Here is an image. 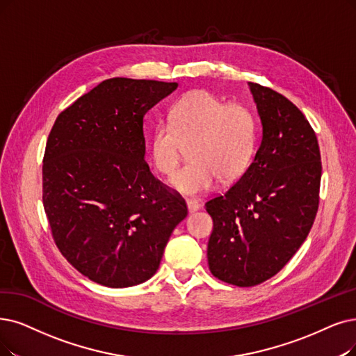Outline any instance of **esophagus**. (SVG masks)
<instances>
[{
	"instance_id": "obj_1",
	"label": "esophagus",
	"mask_w": 356,
	"mask_h": 356,
	"mask_svg": "<svg viewBox=\"0 0 356 356\" xmlns=\"http://www.w3.org/2000/svg\"><path fill=\"white\" fill-rule=\"evenodd\" d=\"M187 206H188V211L190 213H195L198 209H200V203H198L197 200H193V198L187 200Z\"/></svg>"
}]
</instances>
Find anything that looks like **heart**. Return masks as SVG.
<instances>
[{
  "label": "heart",
  "mask_w": 356,
  "mask_h": 356,
  "mask_svg": "<svg viewBox=\"0 0 356 356\" xmlns=\"http://www.w3.org/2000/svg\"><path fill=\"white\" fill-rule=\"evenodd\" d=\"M257 124L241 104H225L209 90L184 95L170 108L168 122L154 125L150 158L159 174L172 177L181 161V143H188L190 161L172 179L182 194L209 191L219 175L232 179L243 174L255 149Z\"/></svg>",
  "instance_id": "obj_1"
}]
</instances>
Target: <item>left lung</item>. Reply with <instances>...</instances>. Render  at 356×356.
<instances>
[{
  "label": "left lung",
  "mask_w": 356,
  "mask_h": 356,
  "mask_svg": "<svg viewBox=\"0 0 356 356\" xmlns=\"http://www.w3.org/2000/svg\"><path fill=\"white\" fill-rule=\"evenodd\" d=\"M250 89L261 145L241 178L204 204L213 219L210 272L239 288L260 285L293 257L314 223L321 181L317 136L304 113L273 89Z\"/></svg>",
  "instance_id": "left-lung-1"
}]
</instances>
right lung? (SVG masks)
Returning a JSON list of instances; mask_svg holds the SVG:
<instances>
[{"mask_svg":"<svg viewBox=\"0 0 356 356\" xmlns=\"http://www.w3.org/2000/svg\"><path fill=\"white\" fill-rule=\"evenodd\" d=\"M178 83L113 77L56 117L42 165V202L67 261L108 288H129L158 270L184 198L145 161L146 112Z\"/></svg>","mask_w":356,"mask_h":356,"instance_id":"obj_1","label":"right lung"}]
</instances>
